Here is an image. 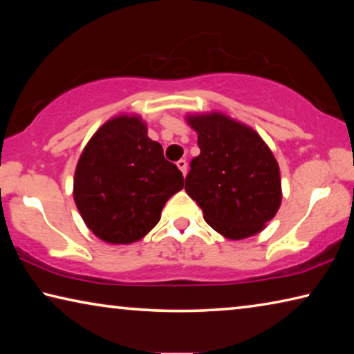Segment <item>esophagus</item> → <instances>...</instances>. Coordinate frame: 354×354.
Wrapping results in <instances>:
<instances>
[{"label": "esophagus", "instance_id": "34e87169", "mask_svg": "<svg viewBox=\"0 0 354 354\" xmlns=\"http://www.w3.org/2000/svg\"><path fill=\"white\" fill-rule=\"evenodd\" d=\"M176 165H178V169L181 170V173H183L184 176L187 175V160H185V159H179L178 162H176Z\"/></svg>", "mask_w": 354, "mask_h": 354}]
</instances>
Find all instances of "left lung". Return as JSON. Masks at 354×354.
Wrapping results in <instances>:
<instances>
[{"label":"left lung","mask_w":354,"mask_h":354,"mask_svg":"<svg viewBox=\"0 0 354 354\" xmlns=\"http://www.w3.org/2000/svg\"><path fill=\"white\" fill-rule=\"evenodd\" d=\"M201 153L192 159L185 192L206 223L231 241L261 232L281 206L279 165L253 128L221 112L185 117Z\"/></svg>","instance_id":"obj_1"}]
</instances>
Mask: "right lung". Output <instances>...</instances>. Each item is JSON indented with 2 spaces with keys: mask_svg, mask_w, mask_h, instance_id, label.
<instances>
[{
  "mask_svg": "<svg viewBox=\"0 0 354 354\" xmlns=\"http://www.w3.org/2000/svg\"><path fill=\"white\" fill-rule=\"evenodd\" d=\"M139 115H117L82 149L75 170L73 198L84 223L101 241L127 245L145 237L160 220L184 178L147 136Z\"/></svg>",
  "mask_w": 354,
  "mask_h": 354,
  "instance_id": "add662e5",
  "label": "right lung"
}]
</instances>
